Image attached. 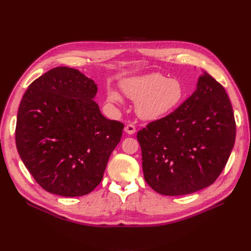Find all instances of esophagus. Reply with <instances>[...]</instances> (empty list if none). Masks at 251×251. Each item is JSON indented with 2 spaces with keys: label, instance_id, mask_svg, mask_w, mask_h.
<instances>
[{
  "label": "esophagus",
  "instance_id": "obj_1",
  "mask_svg": "<svg viewBox=\"0 0 251 251\" xmlns=\"http://www.w3.org/2000/svg\"><path fill=\"white\" fill-rule=\"evenodd\" d=\"M125 132L127 133V134H133V133H135V131H136V129H135V126L134 125H132V124H128L126 127H125Z\"/></svg>",
  "mask_w": 251,
  "mask_h": 251
}]
</instances>
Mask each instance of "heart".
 <instances>
[{"instance_id": "1", "label": "heart", "mask_w": 251, "mask_h": 251, "mask_svg": "<svg viewBox=\"0 0 251 251\" xmlns=\"http://www.w3.org/2000/svg\"><path fill=\"white\" fill-rule=\"evenodd\" d=\"M121 88L129 99L135 100L136 114L146 121H155L170 115L185 96L179 80L159 73L124 79ZM107 100L114 104L123 103L121 95L112 88L107 92Z\"/></svg>"}]
</instances>
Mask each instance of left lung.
Masks as SVG:
<instances>
[{
  "mask_svg": "<svg viewBox=\"0 0 251 251\" xmlns=\"http://www.w3.org/2000/svg\"><path fill=\"white\" fill-rule=\"evenodd\" d=\"M235 136L226 90L203 72L177 110L138 131L144 180L157 193L170 196L212 185L228 162Z\"/></svg>",
  "mask_w": 251,
  "mask_h": 251,
  "instance_id": "obj_1",
  "label": "left lung"
}]
</instances>
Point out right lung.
I'll return each instance as SVG.
<instances>
[{
	"label": "right lung",
	"instance_id": "obj_1",
	"mask_svg": "<svg viewBox=\"0 0 251 251\" xmlns=\"http://www.w3.org/2000/svg\"><path fill=\"white\" fill-rule=\"evenodd\" d=\"M92 79L73 68L50 69L28 86L16 123V147L46 191L82 196L100 183L124 125L109 120L94 100Z\"/></svg>",
	"mask_w": 251,
	"mask_h": 251
}]
</instances>
